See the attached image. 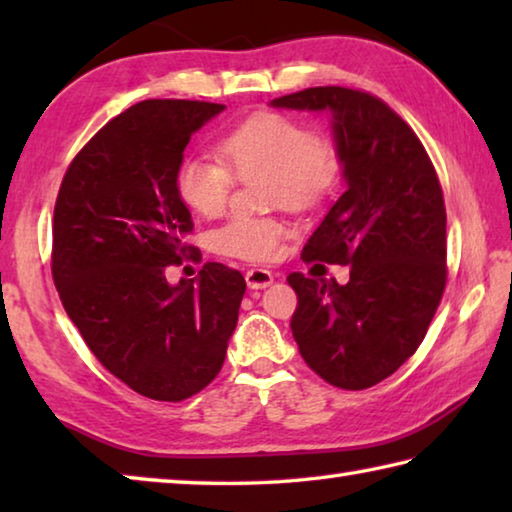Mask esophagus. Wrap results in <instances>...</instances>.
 <instances>
[{
	"mask_svg": "<svg viewBox=\"0 0 512 512\" xmlns=\"http://www.w3.org/2000/svg\"><path fill=\"white\" fill-rule=\"evenodd\" d=\"M275 280V275L271 271H266V268H250L246 273V284L248 289H266L271 287Z\"/></svg>",
	"mask_w": 512,
	"mask_h": 512,
	"instance_id": "1",
	"label": "esophagus"
}]
</instances>
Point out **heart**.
Here are the masks:
<instances>
[{
    "instance_id": "1",
    "label": "heart",
    "mask_w": 512,
    "mask_h": 512,
    "mask_svg": "<svg viewBox=\"0 0 512 512\" xmlns=\"http://www.w3.org/2000/svg\"><path fill=\"white\" fill-rule=\"evenodd\" d=\"M219 158L187 155L178 164L176 189L189 210L205 219L221 216L230 203L232 173L271 176V201L305 210L323 198L336 176V160L329 146L298 121L282 115H255L219 142ZM289 235L287 223L277 219L237 216L212 235V248L221 255L271 259Z\"/></svg>"
}]
</instances>
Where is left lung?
Returning a JSON list of instances; mask_svg holds the SVG:
<instances>
[{"label": "left lung", "mask_w": 512, "mask_h": 512, "mask_svg": "<svg viewBox=\"0 0 512 512\" xmlns=\"http://www.w3.org/2000/svg\"><path fill=\"white\" fill-rule=\"evenodd\" d=\"M273 108L325 112L345 192L309 237L305 262L350 264V280L291 273V332L327 384L361 391L418 350L445 291L443 189L418 137L384 101L350 88H309Z\"/></svg>", "instance_id": "1"}]
</instances>
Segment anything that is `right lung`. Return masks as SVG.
I'll return each mask as SVG.
<instances>
[{
    "instance_id": "right-lung-1",
    "label": "right lung",
    "mask_w": 512,
    "mask_h": 512,
    "mask_svg": "<svg viewBox=\"0 0 512 512\" xmlns=\"http://www.w3.org/2000/svg\"><path fill=\"white\" fill-rule=\"evenodd\" d=\"M223 110L135 103L83 146L58 192L51 271L67 316L103 368L151 400H187L219 375L246 293L244 275L216 262L167 282L194 230L178 164Z\"/></svg>"
}]
</instances>
